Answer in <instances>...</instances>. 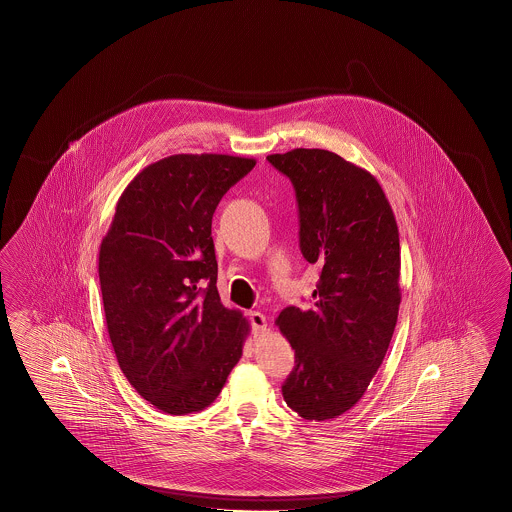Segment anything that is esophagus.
I'll return each mask as SVG.
<instances>
[{
	"label": "esophagus",
	"mask_w": 512,
	"mask_h": 512,
	"mask_svg": "<svg viewBox=\"0 0 512 512\" xmlns=\"http://www.w3.org/2000/svg\"><path fill=\"white\" fill-rule=\"evenodd\" d=\"M249 321H251V328L255 336H264L268 332V323L261 311H251L249 313Z\"/></svg>",
	"instance_id": "esophagus-1"
}]
</instances>
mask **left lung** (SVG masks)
<instances>
[{"label":"left lung","mask_w":512,"mask_h":512,"mask_svg":"<svg viewBox=\"0 0 512 512\" xmlns=\"http://www.w3.org/2000/svg\"><path fill=\"white\" fill-rule=\"evenodd\" d=\"M291 178L300 249L319 264L313 306H289L276 325L295 349L281 387L302 419H336L370 387L392 340L400 289V233L372 172L319 148L266 157Z\"/></svg>","instance_id":"left-lung-1"}]
</instances>
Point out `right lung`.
Here are the masks:
<instances>
[{
	"instance_id": "right-lung-1",
	"label": "right lung",
	"mask_w": 512,
	"mask_h": 512,
	"mask_svg": "<svg viewBox=\"0 0 512 512\" xmlns=\"http://www.w3.org/2000/svg\"><path fill=\"white\" fill-rule=\"evenodd\" d=\"M253 157L174 154L116 202L99 248L110 343L131 387L169 415L216 400L242 357L248 319L217 293L212 216Z\"/></svg>"
}]
</instances>
